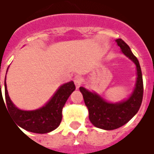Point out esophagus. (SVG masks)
Wrapping results in <instances>:
<instances>
[{
  "mask_svg": "<svg viewBox=\"0 0 154 154\" xmlns=\"http://www.w3.org/2000/svg\"><path fill=\"white\" fill-rule=\"evenodd\" d=\"M74 83L76 85V88H79L82 84V78L81 76H76L74 77Z\"/></svg>",
  "mask_w": 154,
  "mask_h": 154,
  "instance_id": "esophagus-1",
  "label": "esophagus"
}]
</instances>
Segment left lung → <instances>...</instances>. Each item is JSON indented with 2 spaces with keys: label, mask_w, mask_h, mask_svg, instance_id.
Returning <instances> with one entry per match:
<instances>
[{
  "label": "left lung",
  "mask_w": 154,
  "mask_h": 154,
  "mask_svg": "<svg viewBox=\"0 0 154 154\" xmlns=\"http://www.w3.org/2000/svg\"><path fill=\"white\" fill-rule=\"evenodd\" d=\"M124 54L133 61L137 67V77L136 88L128 100L119 103H109L94 92L81 87L80 92L89 112V119L93 125L105 130L117 129L122 127L137 113L140 108L143 96V82L139 62L133 54L124 41L116 40Z\"/></svg>",
  "instance_id": "8db88e82"
}]
</instances>
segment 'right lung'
Listing matches in <instances>:
<instances>
[{
    "instance_id": "obj_1",
    "label": "right lung",
    "mask_w": 154,
    "mask_h": 154,
    "mask_svg": "<svg viewBox=\"0 0 154 154\" xmlns=\"http://www.w3.org/2000/svg\"><path fill=\"white\" fill-rule=\"evenodd\" d=\"M75 88L72 81L66 82L58 88V90L45 106L36 110L23 111L18 109L10 99L5 80L6 107L10 114L11 115L12 119H14L17 125L20 126L23 129L35 133H49L56 129L60 125L62 121V108ZM2 96L1 92L0 99L2 97ZM2 99L3 100V98Z\"/></svg>"
}]
</instances>
